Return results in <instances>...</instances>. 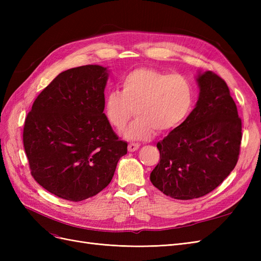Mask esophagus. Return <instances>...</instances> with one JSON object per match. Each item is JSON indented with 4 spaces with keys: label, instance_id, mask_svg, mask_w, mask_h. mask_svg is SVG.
<instances>
[{
    "label": "esophagus",
    "instance_id": "esophagus-1",
    "mask_svg": "<svg viewBox=\"0 0 261 261\" xmlns=\"http://www.w3.org/2000/svg\"><path fill=\"white\" fill-rule=\"evenodd\" d=\"M139 144L138 143H130V144H128V151L129 152H134V151H136V150L139 148Z\"/></svg>",
    "mask_w": 261,
    "mask_h": 261
}]
</instances>
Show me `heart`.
Wrapping results in <instances>:
<instances>
[{
    "label": "heart",
    "instance_id": "heart-1",
    "mask_svg": "<svg viewBox=\"0 0 261 261\" xmlns=\"http://www.w3.org/2000/svg\"><path fill=\"white\" fill-rule=\"evenodd\" d=\"M121 87L122 92H108L105 112L110 124L122 130L135 111L137 120L123 133L128 140H148L155 130L176 128L194 106V86L183 75L140 67L126 75Z\"/></svg>",
    "mask_w": 261,
    "mask_h": 261
}]
</instances>
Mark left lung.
I'll return each instance as SVG.
<instances>
[{
  "instance_id": "8db88e82",
  "label": "left lung",
  "mask_w": 261,
  "mask_h": 261,
  "mask_svg": "<svg viewBox=\"0 0 261 261\" xmlns=\"http://www.w3.org/2000/svg\"><path fill=\"white\" fill-rule=\"evenodd\" d=\"M199 98L186 120L156 144L160 162L150 180L174 199L199 198L217 188L239 160L242 121L226 83L207 70L197 76Z\"/></svg>"
}]
</instances>
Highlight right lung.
Here are the masks:
<instances>
[{
	"mask_svg": "<svg viewBox=\"0 0 261 261\" xmlns=\"http://www.w3.org/2000/svg\"><path fill=\"white\" fill-rule=\"evenodd\" d=\"M109 70L85 65L59 74L35 100L22 141L31 175L51 194L82 201L111 181L127 143L105 110Z\"/></svg>",
	"mask_w": 261,
	"mask_h": 261,
	"instance_id": "1",
	"label": "right lung"
}]
</instances>
